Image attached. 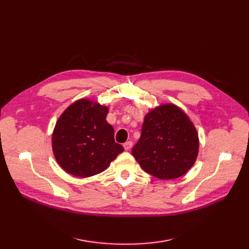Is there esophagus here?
Here are the masks:
<instances>
[{
  "mask_svg": "<svg viewBox=\"0 0 249 249\" xmlns=\"http://www.w3.org/2000/svg\"><path fill=\"white\" fill-rule=\"evenodd\" d=\"M123 146H124L125 150H130V149H131V147L133 146V142L132 141H127V142L124 143Z\"/></svg>",
  "mask_w": 249,
  "mask_h": 249,
  "instance_id": "esophagus-1",
  "label": "esophagus"
}]
</instances>
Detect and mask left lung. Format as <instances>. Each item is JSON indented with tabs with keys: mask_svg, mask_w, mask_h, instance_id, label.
<instances>
[{
	"mask_svg": "<svg viewBox=\"0 0 249 249\" xmlns=\"http://www.w3.org/2000/svg\"><path fill=\"white\" fill-rule=\"evenodd\" d=\"M198 151L197 130L188 116L175 105H163L145 116L132 155L147 174L173 179L189 171Z\"/></svg>",
	"mask_w": 249,
	"mask_h": 249,
	"instance_id": "8db88e82",
	"label": "left lung"
}]
</instances>
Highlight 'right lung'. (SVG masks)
I'll return each mask as SVG.
<instances>
[{
  "mask_svg": "<svg viewBox=\"0 0 249 249\" xmlns=\"http://www.w3.org/2000/svg\"><path fill=\"white\" fill-rule=\"evenodd\" d=\"M108 108L78 100L65 110L52 134V149L65 172L80 178L100 174L124 148L106 121Z\"/></svg>",
  "mask_w": 249,
  "mask_h": 249,
  "instance_id": "1",
  "label": "right lung"
}]
</instances>
